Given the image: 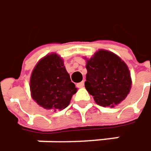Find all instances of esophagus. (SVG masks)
<instances>
[{
  "instance_id": "esophagus-1",
  "label": "esophagus",
  "mask_w": 151,
  "mask_h": 151,
  "mask_svg": "<svg viewBox=\"0 0 151 151\" xmlns=\"http://www.w3.org/2000/svg\"><path fill=\"white\" fill-rule=\"evenodd\" d=\"M84 86H85L84 81H82V82H80V83H78V84L77 85V86H78V88H83V87H84Z\"/></svg>"
}]
</instances>
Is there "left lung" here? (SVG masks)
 <instances>
[{
  "label": "left lung",
  "mask_w": 151,
  "mask_h": 151,
  "mask_svg": "<svg viewBox=\"0 0 151 151\" xmlns=\"http://www.w3.org/2000/svg\"><path fill=\"white\" fill-rule=\"evenodd\" d=\"M85 86L97 104L114 107L130 92L131 77L128 65L111 51L100 49L86 59Z\"/></svg>",
  "instance_id": "left-lung-1"
}]
</instances>
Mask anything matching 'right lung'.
Masks as SVG:
<instances>
[{"mask_svg": "<svg viewBox=\"0 0 151 151\" xmlns=\"http://www.w3.org/2000/svg\"><path fill=\"white\" fill-rule=\"evenodd\" d=\"M31 97L46 110L61 111L67 107L77 92L64 60L56 52L40 59L30 77Z\"/></svg>", "mask_w": 151, "mask_h": 151, "instance_id": "obj_1", "label": "right lung"}]
</instances>
